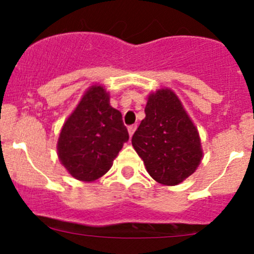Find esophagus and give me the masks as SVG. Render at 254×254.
<instances>
[{"mask_svg": "<svg viewBox=\"0 0 254 254\" xmlns=\"http://www.w3.org/2000/svg\"><path fill=\"white\" fill-rule=\"evenodd\" d=\"M135 130H136V125H131V127H127V131H129V136L130 137L134 135Z\"/></svg>", "mask_w": 254, "mask_h": 254, "instance_id": "34e87169", "label": "esophagus"}]
</instances>
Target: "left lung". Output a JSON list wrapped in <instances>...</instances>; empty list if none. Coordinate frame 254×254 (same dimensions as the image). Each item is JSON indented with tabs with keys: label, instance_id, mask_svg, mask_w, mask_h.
I'll return each mask as SVG.
<instances>
[{
	"label": "left lung",
	"instance_id": "1",
	"mask_svg": "<svg viewBox=\"0 0 254 254\" xmlns=\"http://www.w3.org/2000/svg\"><path fill=\"white\" fill-rule=\"evenodd\" d=\"M145 114L132 135V146L156 182L177 186L193 175L201 162L198 129L170 88L148 94Z\"/></svg>",
	"mask_w": 254,
	"mask_h": 254
}]
</instances>
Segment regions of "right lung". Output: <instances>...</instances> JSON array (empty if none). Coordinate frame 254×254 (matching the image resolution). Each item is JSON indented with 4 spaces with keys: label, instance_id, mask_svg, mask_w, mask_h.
<instances>
[{
    "label": "right lung",
    "instance_id": "obj_1",
    "mask_svg": "<svg viewBox=\"0 0 254 254\" xmlns=\"http://www.w3.org/2000/svg\"><path fill=\"white\" fill-rule=\"evenodd\" d=\"M109 98L102 84L91 86L61 127L59 160L77 181L93 182L106 175L129 140L122 113Z\"/></svg>",
    "mask_w": 254,
    "mask_h": 254
}]
</instances>
